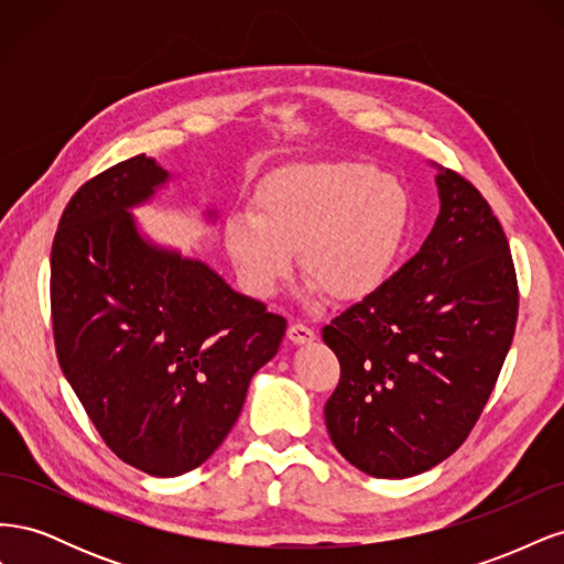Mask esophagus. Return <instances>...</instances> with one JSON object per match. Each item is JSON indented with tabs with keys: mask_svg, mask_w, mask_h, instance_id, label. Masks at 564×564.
Here are the masks:
<instances>
[{
	"mask_svg": "<svg viewBox=\"0 0 564 564\" xmlns=\"http://www.w3.org/2000/svg\"><path fill=\"white\" fill-rule=\"evenodd\" d=\"M286 336H289V340H292V344H296V346H305V344H311V340L315 338V332L308 327V324L294 322V324H289Z\"/></svg>",
	"mask_w": 564,
	"mask_h": 564,
	"instance_id": "34e87169",
	"label": "esophagus"
}]
</instances>
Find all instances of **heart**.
<instances>
[{
	"label": "heart",
	"mask_w": 564,
	"mask_h": 564,
	"mask_svg": "<svg viewBox=\"0 0 564 564\" xmlns=\"http://www.w3.org/2000/svg\"><path fill=\"white\" fill-rule=\"evenodd\" d=\"M412 226L406 185L352 160L299 162L272 172L253 216H232L226 247L242 282L270 296L299 251L303 278L332 301H360L388 280Z\"/></svg>",
	"instance_id": "obj_1"
}]
</instances>
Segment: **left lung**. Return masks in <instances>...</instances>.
I'll return each mask as SVG.
<instances>
[{
	"label": "left lung",
	"instance_id": "obj_1",
	"mask_svg": "<svg viewBox=\"0 0 564 564\" xmlns=\"http://www.w3.org/2000/svg\"><path fill=\"white\" fill-rule=\"evenodd\" d=\"M440 214L421 249L322 338L340 365L324 404L334 447L371 477H412L452 456L497 386L518 322L506 232L477 187L435 176Z\"/></svg>",
	"mask_w": 564,
	"mask_h": 564
}]
</instances>
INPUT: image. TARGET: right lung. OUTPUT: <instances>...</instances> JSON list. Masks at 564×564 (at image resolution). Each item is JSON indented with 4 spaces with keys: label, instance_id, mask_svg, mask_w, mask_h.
<instances>
[{
    "label": "right lung",
    "instance_id": "right-lung-1",
    "mask_svg": "<svg viewBox=\"0 0 564 564\" xmlns=\"http://www.w3.org/2000/svg\"><path fill=\"white\" fill-rule=\"evenodd\" d=\"M166 181L145 155L106 169L67 202L51 247L65 379L106 445L155 477L218 449L286 329L207 263L141 237L129 209Z\"/></svg>",
    "mask_w": 564,
    "mask_h": 564
}]
</instances>
